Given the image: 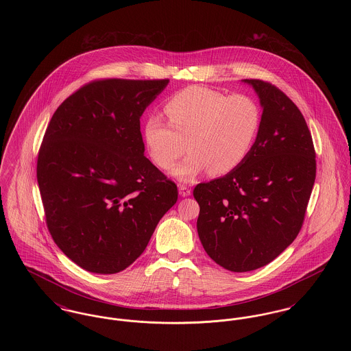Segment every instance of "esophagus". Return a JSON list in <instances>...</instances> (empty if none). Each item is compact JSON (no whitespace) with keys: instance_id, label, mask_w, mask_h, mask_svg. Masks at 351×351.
<instances>
[{"instance_id":"esophagus-1","label":"esophagus","mask_w":351,"mask_h":351,"mask_svg":"<svg viewBox=\"0 0 351 351\" xmlns=\"http://www.w3.org/2000/svg\"><path fill=\"white\" fill-rule=\"evenodd\" d=\"M179 195H180L182 197H186V196L191 195V189H189L188 186L180 184V185H179Z\"/></svg>"}]
</instances>
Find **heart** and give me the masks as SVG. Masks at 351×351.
Masks as SVG:
<instances>
[{
  "mask_svg": "<svg viewBox=\"0 0 351 351\" xmlns=\"http://www.w3.org/2000/svg\"><path fill=\"white\" fill-rule=\"evenodd\" d=\"M167 122L156 114L143 125V142L152 163L168 169L186 150L172 173L192 182L205 171L223 176L250 155L262 129V109L249 96H226L193 85L173 95L165 105Z\"/></svg>",
  "mask_w": 351,
  "mask_h": 351,
  "instance_id": "heart-1",
  "label": "heart"
}]
</instances>
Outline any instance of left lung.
I'll use <instances>...</instances> for the list:
<instances>
[{
  "mask_svg": "<svg viewBox=\"0 0 351 351\" xmlns=\"http://www.w3.org/2000/svg\"><path fill=\"white\" fill-rule=\"evenodd\" d=\"M242 83L263 109L254 149L235 171L193 189L201 245L233 272L266 266L295 241L316 179L313 141L299 108L272 84Z\"/></svg>",
  "mask_w": 351,
  "mask_h": 351,
  "instance_id": "1",
  "label": "left lung"
}]
</instances>
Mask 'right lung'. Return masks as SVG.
I'll list each match as a JSON object with an SVG mask.
<instances>
[{"instance_id": "obj_1", "label": "right lung", "mask_w": 351, "mask_h": 351, "mask_svg": "<svg viewBox=\"0 0 351 351\" xmlns=\"http://www.w3.org/2000/svg\"><path fill=\"white\" fill-rule=\"evenodd\" d=\"M169 80L106 79L56 109L36 178L58 247L95 274H117L145 251L178 186L145 156L141 117Z\"/></svg>"}]
</instances>
